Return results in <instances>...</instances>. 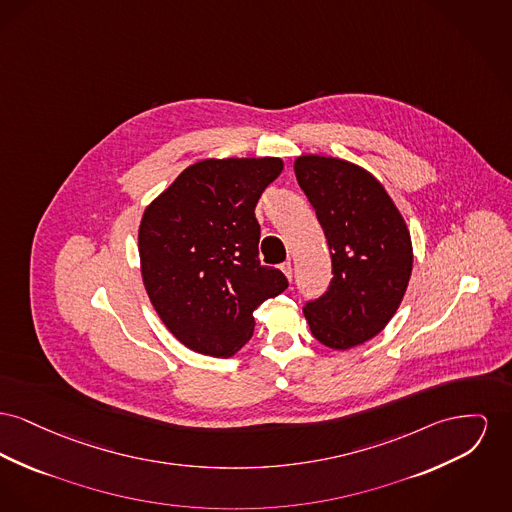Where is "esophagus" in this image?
<instances>
[{
  "label": "esophagus",
  "mask_w": 512,
  "mask_h": 512,
  "mask_svg": "<svg viewBox=\"0 0 512 512\" xmlns=\"http://www.w3.org/2000/svg\"><path fill=\"white\" fill-rule=\"evenodd\" d=\"M280 269H282V272L286 274V278H288V280H292V263H290V261L282 263V265H280Z\"/></svg>",
  "instance_id": "34e87169"
}]
</instances>
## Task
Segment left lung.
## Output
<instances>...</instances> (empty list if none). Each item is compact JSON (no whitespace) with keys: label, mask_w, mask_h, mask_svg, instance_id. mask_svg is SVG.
I'll return each mask as SVG.
<instances>
[{"label":"left lung","mask_w":512,"mask_h":512,"mask_svg":"<svg viewBox=\"0 0 512 512\" xmlns=\"http://www.w3.org/2000/svg\"><path fill=\"white\" fill-rule=\"evenodd\" d=\"M296 178L331 249L327 292L307 301L311 334L334 350H348L383 331L406 294L412 241L385 187L360 166L305 154Z\"/></svg>","instance_id":"obj_1"}]
</instances>
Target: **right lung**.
Masks as SVG:
<instances>
[{
    "label": "right lung",
    "instance_id": "right-lung-1",
    "mask_svg": "<svg viewBox=\"0 0 512 512\" xmlns=\"http://www.w3.org/2000/svg\"><path fill=\"white\" fill-rule=\"evenodd\" d=\"M280 158L201 160L154 199L139 226L151 303L189 350L230 358L253 336V311L288 280L259 261L255 207Z\"/></svg>",
    "mask_w": 512,
    "mask_h": 512
}]
</instances>
